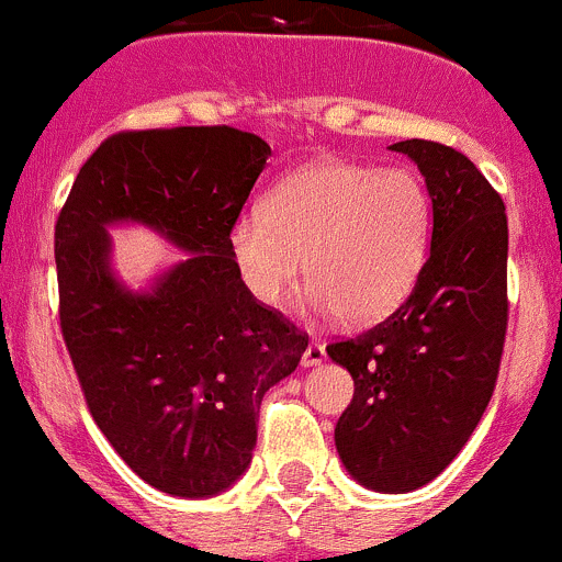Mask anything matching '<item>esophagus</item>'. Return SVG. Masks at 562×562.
<instances>
[{"label":"esophagus","instance_id":"34e87169","mask_svg":"<svg viewBox=\"0 0 562 562\" xmlns=\"http://www.w3.org/2000/svg\"><path fill=\"white\" fill-rule=\"evenodd\" d=\"M323 361H326V348H323L317 339H313V342L307 345V350H304L302 364L304 367H317V364H323Z\"/></svg>","mask_w":562,"mask_h":562}]
</instances>
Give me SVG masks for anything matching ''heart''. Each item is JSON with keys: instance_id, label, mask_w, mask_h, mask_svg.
<instances>
[{"instance_id": "heart-1", "label": "heart", "mask_w": 562, "mask_h": 562, "mask_svg": "<svg viewBox=\"0 0 562 562\" xmlns=\"http://www.w3.org/2000/svg\"><path fill=\"white\" fill-rule=\"evenodd\" d=\"M432 239V203L416 173L345 160L293 168L231 228L255 302L274 307L302 274L310 304L345 323L381 321L405 302Z\"/></svg>"}]
</instances>
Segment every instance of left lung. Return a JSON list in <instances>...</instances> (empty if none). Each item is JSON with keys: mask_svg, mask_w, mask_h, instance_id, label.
I'll return each instance as SVG.
<instances>
[{"mask_svg": "<svg viewBox=\"0 0 562 562\" xmlns=\"http://www.w3.org/2000/svg\"><path fill=\"white\" fill-rule=\"evenodd\" d=\"M432 198V245L411 296L386 321L328 345L353 378L334 429L359 484L411 492L454 459L484 416L508 326V217L501 192L451 146L411 138Z\"/></svg>", "mask_w": 562, "mask_h": 562, "instance_id": "8db88e82", "label": "left lung"}]
</instances>
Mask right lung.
Instances as JSON below:
<instances>
[{"instance_id":"add662e5","label":"right lung","mask_w":562,"mask_h":562,"mask_svg":"<svg viewBox=\"0 0 562 562\" xmlns=\"http://www.w3.org/2000/svg\"><path fill=\"white\" fill-rule=\"evenodd\" d=\"M271 149L245 130H124L78 171L56 217L59 326L89 413L155 490L209 497L247 470L260 400L310 337L255 302L231 228ZM135 218L191 258L151 294L124 292L104 225Z\"/></svg>"}]
</instances>
